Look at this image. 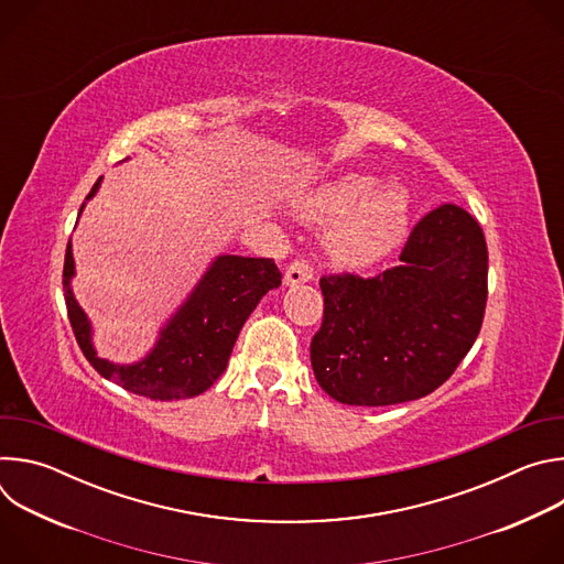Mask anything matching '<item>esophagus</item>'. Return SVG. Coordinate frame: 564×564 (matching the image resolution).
<instances>
[{
  "mask_svg": "<svg viewBox=\"0 0 564 564\" xmlns=\"http://www.w3.org/2000/svg\"><path fill=\"white\" fill-rule=\"evenodd\" d=\"M314 279V270L305 259H296L285 272V285H299Z\"/></svg>",
  "mask_w": 564,
  "mask_h": 564,
  "instance_id": "34e87169",
  "label": "esophagus"
}]
</instances>
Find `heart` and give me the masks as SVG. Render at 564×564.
Wrapping results in <instances>:
<instances>
[{"instance_id": "b5f03b06", "label": "heart", "mask_w": 564, "mask_h": 564, "mask_svg": "<svg viewBox=\"0 0 564 564\" xmlns=\"http://www.w3.org/2000/svg\"><path fill=\"white\" fill-rule=\"evenodd\" d=\"M303 218L333 225L328 248L346 268H368L392 254L409 234L411 196L399 185L375 187L372 178L344 176L301 200Z\"/></svg>"}]
</instances>
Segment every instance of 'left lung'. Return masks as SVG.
Segmentation results:
<instances>
[{
  "mask_svg": "<svg viewBox=\"0 0 564 564\" xmlns=\"http://www.w3.org/2000/svg\"><path fill=\"white\" fill-rule=\"evenodd\" d=\"M399 265L372 279H321L324 324L312 370L348 406H390L440 388L473 348L487 307L489 252L479 223L440 205L411 231Z\"/></svg>",
  "mask_w": 564,
  "mask_h": 564,
  "instance_id": "1",
  "label": "left lung"
}]
</instances>
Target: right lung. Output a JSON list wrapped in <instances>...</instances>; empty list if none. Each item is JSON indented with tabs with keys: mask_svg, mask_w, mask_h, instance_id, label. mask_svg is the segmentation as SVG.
Segmentation results:
<instances>
[{
	"mask_svg": "<svg viewBox=\"0 0 564 564\" xmlns=\"http://www.w3.org/2000/svg\"><path fill=\"white\" fill-rule=\"evenodd\" d=\"M100 183L102 178H98L87 200L96 196ZM83 209L85 205L79 207V214ZM73 276L75 261L68 243L62 283L77 346L105 379L158 401L189 399L205 392L227 368L231 348L248 316L270 290L281 285V272L272 259L220 254L185 303L160 328L149 355L135 364H113L100 359L94 348L91 321L70 290Z\"/></svg>",
	"mask_w": 564,
	"mask_h": 564,
	"instance_id": "obj_1",
	"label": "right lung"
}]
</instances>
